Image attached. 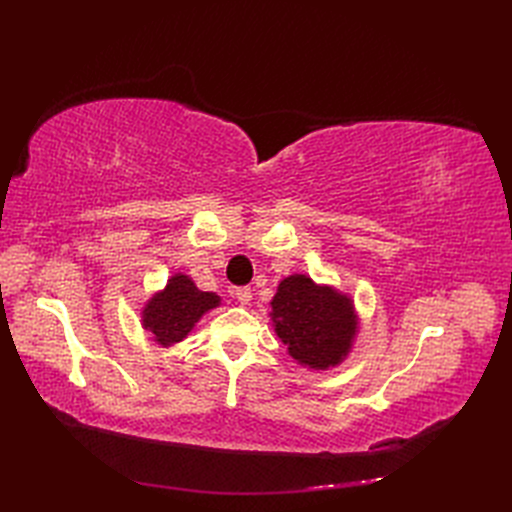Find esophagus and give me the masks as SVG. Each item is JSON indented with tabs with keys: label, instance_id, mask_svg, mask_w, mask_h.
Instances as JSON below:
<instances>
[{
	"label": "esophagus",
	"instance_id": "esophagus-1",
	"mask_svg": "<svg viewBox=\"0 0 512 512\" xmlns=\"http://www.w3.org/2000/svg\"><path fill=\"white\" fill-rule=\"evenodd\" d=\"M235 297H237V301H239L241 305H247V303L252 301V288H247V286L237 288V290H235Z\"/></svg>",
	"mask_w": 512,
	"mask_h": 512
}]
</instances>
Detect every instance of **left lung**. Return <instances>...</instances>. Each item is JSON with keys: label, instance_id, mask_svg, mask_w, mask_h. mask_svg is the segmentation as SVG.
<instances>
[{"label": "left lung", "instance_id": "left-lung-1", "mask_svg": "<svg viewBox=\"0 0 512 512\" xmlns=\"http://www.w3.org/2000/svg\"><path fill=\"white\" fill-rule=\"evenodd\" d=\"M271 320L292 359L314 369L342 363L356 335L352 301L307 275H290L277 286Z\"/></svg>", "mask_w": 512, "mask_h": 512}]
</instances>
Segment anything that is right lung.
<instances>
[{
	"label": "right lung",
	"mask_w": 512,
	"mask_h": 512,
	"mask_svg": "<svg viewBox=\"0 0 512 512\" xmlns=\"http://www.w3.org/2000/svg\"><path fill=\"white\" fill-rule=\"evenodd\" d=\"M218 305V294L198 290L188 275L179 273L145 305L143 327L153 335V342L173 346L194 329L200 316Z\"/></svg>",
	"instance_id": "right-lung-1"
}]
</instances>
